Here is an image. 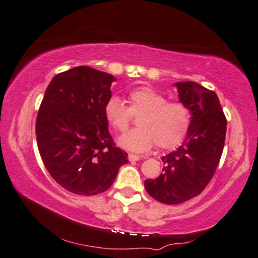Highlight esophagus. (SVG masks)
<instances>
[{
  "label": "esophagus",
  "mask_w": 258,
  "mask_h": 258,
  "mask_svg": "<svg viewBox=\"0 0 258 258\" xmlns=\"http://www.w3.org/2000/svg\"><path fill=\"white\" fill-rule=\"evenodd\" d=\"M128 161L131 162H134V161H139L140 160V156L139 155H135V154H128Z\"/></svg>",
  "instance_id": "1"
}]
</instances>
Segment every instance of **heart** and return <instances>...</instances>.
<instances>
[{
    "label": "heart",
    "mask_w": 258,
    "mask_h": 258,
    "mask_svg": "<svg viewBox=\"0 0 258 258\" xmlns=\"http://www.w3.org/2000/svg\"><path fill=\"white\" fill-rule=\"evenodd\" d=\"M128 107L117 96L109 97L104 115L117 132H125L132 114L141 113L138 128L118 139V144L133 152L150 150L155 143L161 149H172L183 142L190 125L189 109L180 102H168L166 96L149 86L138 87L127 94Z\"/></svg>",
    "instance_id": "1"
}]
</instances>
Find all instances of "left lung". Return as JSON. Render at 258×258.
I'll return each mask as SVG.
<instances>
[{
    "instance_id": "1",
    "label": "left lung",
    "mask_w": 258,
    "mask_h": 258,
    "mask_svg": "<svg viewBox=\"0 0 258 258\" xmlns=\"http://www.w3.org/2000/svg\"><path fill=\"white\" fill-rule=\"evenodd\" d=\"M179 102L191 114L188 133L176 151L162 157L160 176L146 179L153 199L174 205L200 195L220 163L225 143L227 120L216 93L195 82H178Z\"/></svg>"
}]
</instances>
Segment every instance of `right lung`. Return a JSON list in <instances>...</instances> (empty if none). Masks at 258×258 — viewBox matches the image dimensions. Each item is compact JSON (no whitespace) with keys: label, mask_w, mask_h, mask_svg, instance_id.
<instances>
[{"label":"right lung","mask_w":258,"mask_h":258,"mask_svg":"<svg viewBox=\"0 0 258 258\" xmlns=\"http://www.w3.org/2000/svg\"><path fill=\"white\" fill-rule=\"evenodd\" d=\"M114 81L102 71L76 67L54 76L42 100L35 124L38 151L54 180L71 193H103L128 163L104 115Z\"/></svg>","instance_id":"1"}]
</instances>
